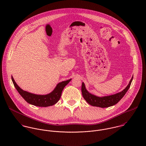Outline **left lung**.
Wrapping results in <instances>:
<instances>
[{
    "label": "left lung",
    "instance_id": "8db88e82",
    "mask_svg": "<svg viewBox=\"0 0 146 146\" xmlns=\"http://www.w3.org/2000/svg\"><path fill=\"white\" fill-rule=\"evenodd\" d=\"M133 79V76H132L127 86L123 91L113 95L104 96L102 97H97L95 95L90 94L86 89L85 84L83 83L82 86V92L83 97L84 100L89 104L93 106H96V107H99L101 108H106V107L112 106L117 104L121 100V99L124 96L125 93L127 92V91L128 90V89L130 86Z\"/></svg>",
    "mask_w": 146,
    "mask_h": 146
}]
</instances>
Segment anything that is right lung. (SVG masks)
Returning <instances> with one entry per match:
<instances>
[{
  "mask_svg": "<svg viewBox=\"0 0 146 146\" xmlns=\"http://www.w3.org/2000/svg\"><path fill=\"white\" fill-rule=\"evenodd\" d=\"M12 80L18 92L27 103L38 107H48L56 104L60 100L63 89L71 79L58 84L51 93L46 95H38L25 91L19 86L12 76Z\"/></svg>",
  "mask_w": 146,
  "mask_h": 146,
  "instance_id": "1",
  "label": "right lung"
}]
</instances>
